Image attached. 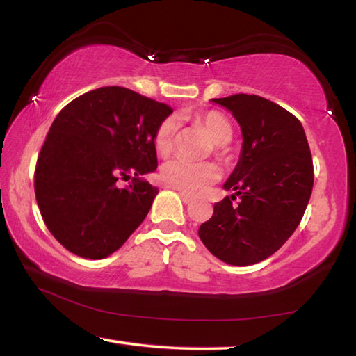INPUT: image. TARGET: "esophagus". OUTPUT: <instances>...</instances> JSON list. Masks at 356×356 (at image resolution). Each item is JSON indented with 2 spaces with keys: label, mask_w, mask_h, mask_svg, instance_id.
I'll return each instance as SVG.
<instances>
[{
  "label": "esophagus",
  "mask_w": 356,
  "mask_h": 356,
  "mask_svg": "<svg viewBox=\"0 0 356 356\" xmlns=\"http://www.w3.org/2000/svg\"><path fill=\"white\" fill-rule=\"evenodd\" d=\"M179 195H180V197H182V200L185 204H191L193 200H195V197L193 196H190V195H186V193H182V191H179Z\"/></svg>",
  "instance_id": "1"
}]
</instances>
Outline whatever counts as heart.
<instances>
[{
  "label": "heart",
  "instance_id": "1",
  "mask_svg": "<svg viewBox=\"0 0 356 356\" xmlns=\"http://www.w3.org/2000/svg\"><path fill=\"white\" fill-rule=\"evenodd\" d=\"M197 124L210 135L213 147L219 157H225V145L230 143L234 137L232 122L222 113L210 111L200 113L196 118ZM177 137L176 118H166L160 122L156 135H154V147L159 156L168 157L174 149ZM160 179L170 188L179 190L186 195H197V193L209 188L219 179V168L215 163H190L185 160H171L161 166Z\"/></svg>",
  "mask_w": 356,
  "mask_h": 356
}]
</instances>
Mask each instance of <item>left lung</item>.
I'll return each instance as SVG.
<instances>
[{
  "label": "left lung",
  "instance_id": "1",
  "mask_svg": "<svg viewBox=\"0 0 356 356\" xmlns=\"http://www.w3.org/2000/svg\"><path fill=\"white\" fill-rule=\"evenodd\" d=\"M213 102L241 126L243 149L224 184L235 195L215 204L199 238L224 263L249 266L279 250L300 224L313 190V159L300 121L275 102L244 93Z\"/></svg>",
  "mask_w": 356,
  "mask_h": 356
}]
</instances>
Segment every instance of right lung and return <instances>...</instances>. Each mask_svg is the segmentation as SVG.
<instances>
[{
    "label": "right lung",
    "mask_w": 356,
    "mask_h": 356,
    "mask_svg": "<svg viewBox=\"0 0 356 356\" xmlns=\"http://www.w3.org/2000/svg\"><path fill=\"white\" fill-rule=\"evenodd\" d=\"M172 108L124 87L81 95L56 116L38 154L34 190L48 230L71 254L101 260L143 222L159 190L154 135ZM133 179L122 189L121 179Z\"/></svg>",
    "instance_id": "add662e5"
}]
</instances>
